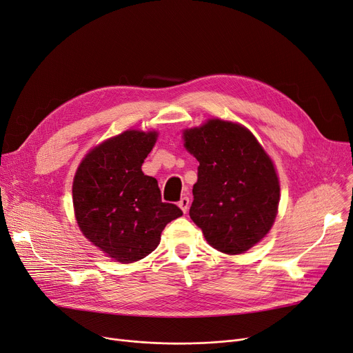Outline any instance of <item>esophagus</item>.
<instances>
[{
    "instance_id": "34e87169",
    "label": "esophagus",
    "mask_w": 353,
    "mask_h": 353,
    "mask_svg": "<svg viewBox=\"0 0 353 353\" xmlns=\"http://www.w3.org/2000/svg\"><path fill=\"white\" fill-rule=\"evenodd\" d=\"M178 205L181 207V210H182L183 212H187L188 208H190V198H188V196H182V198L179 199Z\"/></svg>"
}]
</instances>
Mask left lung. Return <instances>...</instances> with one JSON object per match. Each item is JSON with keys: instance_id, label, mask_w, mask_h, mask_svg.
<instances>
[{"instance_id": "8db88e82", "label": "left lung", "mask_w": 353, "mask_h": 353, "mask_svg": "<svg viewBox=\"0 0 353 353\" xmlns=\"http://www.w3.org/2000/svg\"><path fill=\"white\" fill-rule=\"evenodd\" d=\"M198 159L191 220L207 241L225 254H240L272 228L280 185L272 159L245 128L220 119L183 132Z\"/></svg>"}]
</instances>
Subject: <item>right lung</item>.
Instances as JSON below:
<instances>
[{"label": "right lung", "mask_w": 353, "mask_h": 353, "mask_svg": "<svg viewBox=\"0 0 353 353\" xmlns=\"http://www.w3.org/2000/svg\"><path fill=\"white\" fill-rule=\"evenodd\" d=\"M155 142L157 132L126 130L96 146L73 181L80 230L116 261L152 253L165 225L182 215L175 204L162 203L157 179L141 170Z\"/></svg>", "instance_id": "1"}]
</instances>
